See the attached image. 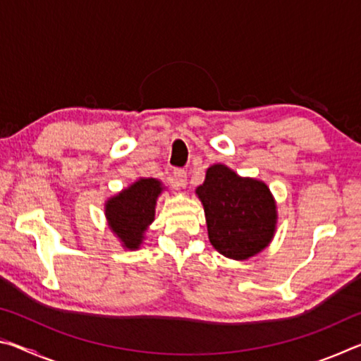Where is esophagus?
I'll list each match as a JSON object with an SVG mask.
<instances>
[{
	"label": "esophagus",
	"mask_w": 361,
	"mask_h": 361,
	"mask_svg": "<svg viewBox=\"0 0 361 361\" xmlns=\"http://www.w3.org/2000/svg\"><path fill=\"white\" fill-rule=\"evenodd\" d=\"M172 180L178 188H186V185H188V175H186L185 170H181V169L173 170Z\"/></svg>",
	"instance_id": "obj_1"
}]
</instances>
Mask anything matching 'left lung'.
<instances>
[{
  "label": "left lung",
  "mask_w": 361,
  "mask_h": 361,
  "mask_svg": "<svg viewBox=\"0 0 361 361\" xmlns=\"http://www.w3.org/2000/svg\"><path fill=\"white\" fill-rule=\"evenodd\" d=\"M204 205L209 239L216 252L232 259H247L271 243L277 226V207L266 183L242 178L215 164L195 189Z\"/></svg>",
  "instance_id": "8db88e82"
}]
</instances>
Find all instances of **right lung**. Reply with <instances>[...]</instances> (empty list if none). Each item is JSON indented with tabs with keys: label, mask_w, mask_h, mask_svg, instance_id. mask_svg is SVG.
Wrapping results in <instances>:
<instances>
[{
	"label": "right lung",
	"mask_w": 361,
	"mask_h": 361,
	"mask_svg": "<svg viewBox=\"0 0 361 361\" xmlns=\"http://www.w3.org/2000/svg\"><path fill=\"white\" fill-rule=\"evenodd\" d=\"M162 189L161 181L156 178H140L106 200L108 226L124 248L137 250L142 245L145 231L154 221L156 200Z\"/></svg>",
	"instance_id": "obj_1"
}]
</instances>
